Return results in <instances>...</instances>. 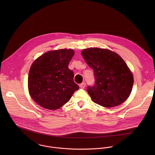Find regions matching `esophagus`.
I'll use <instances>...</instances> for the list:
<instances>
[{
  "label": "esophagus",
  "mask_w": 155,
  "mask_h": 155,
  "mask_svg": "<svg viewBox=\"0 0 155 155\" xmlns=\"http://www.w3.org/2000/svg\"><path fill=\"white\" fill-rule=\"evenodd\" d=\"M85 86H86V84H85V82H82V84H81L79 85V87H80L81 88H85Z\"/></svg>",
  "instance_id": "1"
}]
</instances>
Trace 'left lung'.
<instances>
[{"label": "left lung", "instance_id": "1", "mask_svg": "<svg viewBox=\"0 0 155 155\" xmlns=\"http://www.w3.org/2000/svg\"><path fill=\"white\" fill-rule=\"evenodd\" d=\"M94 71L95 84L87 91L92 100L104 107L120 105L130 96L134 84L133 73L116 53L106 49L89 48L82 51Z\"/></svg>", "mask_w": 155, "mask_h": 155}]
</instances>
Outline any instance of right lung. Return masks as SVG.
I'll return each mask as SVG.
<instances>
[{"label": "right lung", "instance_id": "obj_1", "mask_svg": "<svg viewBox=\"0 0 155 155\" xmlns=\"http://www.w3.org/2000/svg\"><path fill=\"white\" fill-rule=\"evenodd\" d=\"M74 54L72 49L48 51L38 58L28 73L30 96L45 109L56 110L67 103L79 89L73 71L68 67Z\"/></svg>", "mask_w": 155, "mask_h": 155}]
</instances>
